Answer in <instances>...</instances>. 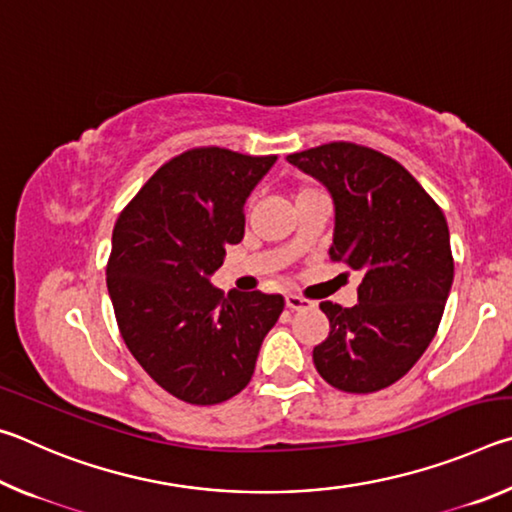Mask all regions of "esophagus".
Returning a JSON list of instances; mask_svg holds the SVG:
<instances>
[{"label":"esophagus","instance_id":"34e87169","mask_svg":"<svg viewBox=\"0 0 512 512\" xmlns=\"http://www.w3.org/2000/svg\"><path fill=\"white\" fill-rule=\"evenodd\" d=\"M311 305H314V302L307 300V298H302V296H296V293H289V296H287V307H289L291 311L309 309Z\"/></svg>","mask_w":512,"mask_h":512}]
</instances>
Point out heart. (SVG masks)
Returning <instances> with one entry per match:
<instances>
[{
	"instance_id": "obj_1",
	"label": "heart",
	"mask_w": 512,
	"mask_h": 512,
	"mask_svg": "<svg viewBox=\"0 0 512 512\" xmlns=\"http://www.w3.org/2000/svg\"><path fill=\"white\" fill-rule=\"evenodd\" d=\"M307 192H314V189H302V192H300L298 196H302V194H307Z\"/></svg>"
}]
</instances>
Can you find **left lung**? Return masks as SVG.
Here are the masks:
<instances>
[{
	"instance_id": "left-lung-1",
	"label": "left lung",
	"mask_w": 512,
	"mask_h": 512,
	"mask_svg": "<svg viewBox=\"0 0 512 512\" xmlns=\"http://www.w3.org/2000/svg\"><path fill=\"white\" fill-rule=\"evenodd\" d=\"M334 201L332 262L359 271V302H320L327 339L314 366L345 393L395 384L429 348L454 282L445 214L400 162L368 146L332 142L287 155Z\"/></svg>"
}]
</instances>
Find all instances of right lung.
<instances>
[{
    "label": "right lung",
    "mask_w": 512,
    "mask_h": 512,
    "mask_svg": "<svg viewBox=\"0 0 512 512\" xmlns=\"http://www.w3.org/2000/svg\"><path fill=\"white\" fill-rule=\"evenodd\" d=\"M277 155L192 149L153 173L112 230L108 293L121 339L155 384L210 406L248 386L282 296H228L210 277L244 239V205Z\"/></svg>",
    "instance_id": "1"
}]
</instances>
